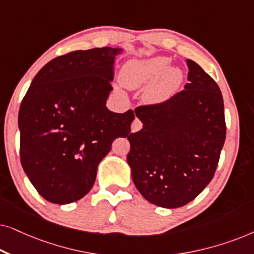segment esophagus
<instances>
[{
  "instance_id": "esophagus-1",
  "label": "esophagus",
  "mask_w": 254,
  "mask_h": 254,
  "mask_svg": "<svg viewBox=\"0 0 254 254\" xmlns=\"http://www.w3.org/2000/svg\"><path fill=\"white\" fill-rule=\"evenodd\" d=\"M142 128V123L141 120H138L137 118H135V120L131 123V131L133 133H136V131H138Z\"/></svg>"
}]
</instances>
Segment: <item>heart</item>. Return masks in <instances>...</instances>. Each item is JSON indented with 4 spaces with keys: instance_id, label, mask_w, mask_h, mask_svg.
<instances>
[{
    "instance_id": "1",
    "label": "heart",
    "mask_w": 254,
    "mask_h": 254,
    "mask_svg": "<svg viewBox=\"0 0 254 254\" xmlns=\"http://www.w3.org/2000/svg\"><path fill=\"white\" fill-rule=\"evenodd\" d=\"M171 61L164 57H155L140 60H131L124 65L121 70V82L129 89H137L155 82L162 77L149 89L150 99H161L173 91L182 81L178 69H169Z\"/></svg>"
}]
</instances>
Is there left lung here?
Segmentation results:
<instances>
[{
  "mask_svg": "<svg viewBox=\"0 0 254 254\" xmlns=\"http://www.w3.org/2000/svg\"><path fill=\"white\" fill-rule=\"evenodd\" d=\"M186 64L185 89L136 107L143 127L128 136L135 186L149 202L170 209L190 202L210 183L227 131L217 83L194 61Z\"/></svg>",
  "mask_w": 254,
  "mask_h": 254,
  "instance_id": "1",
  "label": "left lung"
}]
</instances>
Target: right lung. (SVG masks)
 <instances>
[{"mask_svg":"<svg viewBox=\"0 0 254 254\" xmlns=\"http://www.w3.org/2000/svg\"><path fill=\"white\" fill-rule=\"evenodd\" d=\"M120 48L74 51L48 62L19 107L20 163L34 189L52 203L86 195L113 141L127 137L134 112L106 107Z\"/></svg>","mask_w":254,"mask_h":254,"instance_id":"right-lung-1","label":"right lung"}]
</instances>
